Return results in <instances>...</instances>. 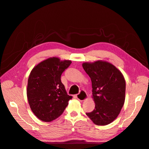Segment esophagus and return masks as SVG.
<instances>
[{
	"label": "esophagus",
	"mask_w": 149,
	"mask_h": 149,
	"mask_svg": "<svg viewBox=\"0 0 149 149\" xmlns=\"http://www.w3.org/2000/svg\"><path fill=\"white\" fill-rule=\"evenodd\" d=\"M76 97H77V99H79V100L84 101L88 98V95L85 91H81L80 94L76 95Z\"/></svg>",
	"instance_id": "esophagus-1"
}]
</instances>
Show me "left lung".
I'll return each mask as SVG.
<instances>
[{
	"mask_svg": "<svg viewBox=\"0 0 149 149\" xmlns=\"http://www.w3.org/2000/svg\"><path fill=\"white\" fill-rule=\"evenodd\" d=\"M83 68L92 83L95 108L86 113L97 125L111 124L119 116L125 99L124 77L113 64L104 60L85 62Z\"/></svg>",
	"mask_w": 149,
	"mask_h": 149,
	"instance_id": "left-lung-1",
	"label": "left lung"
}]
</instances>
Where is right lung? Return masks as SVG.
<instances>
[{
    "label": "right lung",
    "instance_id": "1",
    "mask_svg": "<svg viewBox=\"0 0 149 149\" xmlns=\"http://www.w3.org/2000/svg\"><path fill=\"white\" fill-rule=\"evenodd\" d=\"M71 63V60L53 56L38 63L31 70L27 99L32 112L41 120L51 122L58 118L72 99L61 81L62 73Z\"/></svg>",
    "mask_w": 149,
    "mask_h": 149
}]
</instances>
